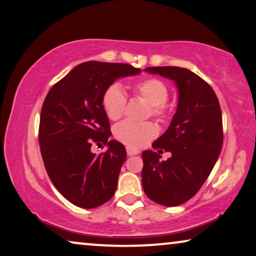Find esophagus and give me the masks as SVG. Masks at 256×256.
<instances>
[{"instance_id":"1","label":"esophagus","mask_w":256,"mask_h":256,"mask_svg":"<svg viewBox=\"0 0 256 256\" xmlns=\"http://www.w3.org/2000/svg\"><path fill=\"white\" fill-rule=\"evenodd\" d=\"M127 154L128 156H134V154H138L140 151L137 149H134V148H130V146H127Z\"/></svg>"}]
</instances>
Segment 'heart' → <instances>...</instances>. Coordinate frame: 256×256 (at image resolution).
Segmentation results:
<instances>
[{
	"mask_svg": "<svg viewBox=\"0 0 256 256\" xmlns=\"http://www.w3.org/2000/svg\"><path fill=\"white\" fill-rule=\"evenodd\" d=\"M132 92L137 97L142 98L149 104V112L151 116L158 120H165L168 116L170 108L166 104L168 99V88L162 80L149 77L140 80L132 84ZM102 107L106 116L110 120H120L127 107V96L119 84L113 83L106 88L102 98ZM157 134V129L151 122H132L124 121L118 124L114 129V137L119 142L130 148H142L152 140Z\"/></svg>",
	"mask_w": 256,
	"mask_h": 256,
	"instance_id": "obj_1",
	"label": "heart"
}]
</instances>
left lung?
Instances as JSON below:
<instances>
[{"label":"left lung","instance_id":"left-lung-1","mask_svg":"<svg viewBox=\"0 0 256 256\" xmlns=\"http://www.w3.org/2000/svg\"><path fill=\"white\" fill-rule=\"evenodd\" d=\"M176 83L179 102L170 127L152 143L158 152H142V184L148 198L166 206L190 200L212 171L223 146V120L212 88L190 70L180 66H148ZM171 152L168 161L159 153Z\"/></svg>","mask_w":256,"mask_h":256}]
</instances>
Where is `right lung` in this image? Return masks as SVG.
<instances>
[{"mask_svg":"<svg viewBox=\"0 0 256 256\" xmlns=\"http://www.w3.org/2000/svg\"><path fill=\"white\" fill-rule=\"evenodd\" d=\"M142 70L127 64L88 61L55 83L42 104L39 144L44 165L55 188L80 208L92 209L112 198L127 152L112 135L102 98L119 77ZM109 150L90 152L92 144Z\"/></svg>","mask_w":256,"mask_h":256,"instance_id":"1","label":"right lung"}]
</instances>
